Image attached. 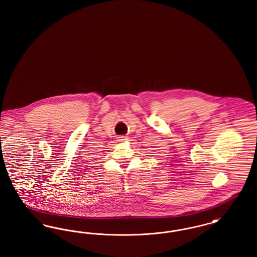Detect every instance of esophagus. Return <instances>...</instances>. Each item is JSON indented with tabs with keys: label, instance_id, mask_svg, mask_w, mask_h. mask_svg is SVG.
<instances>
[{
	"label": "esophagus",
	"instance_id": "34e87169",
	"mask_svg": "<svg viewBox=\"0 0 257 257\" xmlns=\"http://www.w3.org/2000/svg\"><path fill=\"white\" fill-rule=\"evenodd\" d=\"M125 140H126L125 137H119V138H118V141H119V142H124Z\"/></svg>",
	"mask_w": 257,
	"mask_h": 257
}]
</instances>
